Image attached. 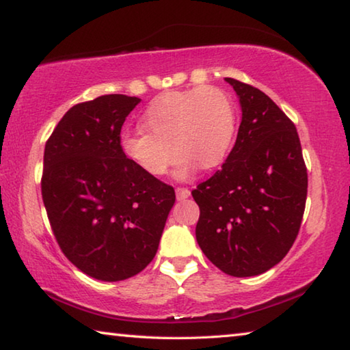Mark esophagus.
<instances>
[{
	"mask_svg": "<svg viewBox=\"0 0 350 350\" xmlns=\"http://www.w3.org/2000/svg\"><path fill=\"white\" fill-rule=\"evenodd\" d=\"M176 196L179 200H185L189 198V189L183 188V187H177L176 188Z\"/></svg>",
	"mask_w": 350,
	"mask_h": 350,
	"instance_id": "34e87169",
	"label": "esophagus"
}]
</instances>
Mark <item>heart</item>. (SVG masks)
<instances>
[{"instance_id": "heart-1", "label": "heart", "mask_w": 350, "mask_h": 350, "mask_svg": "<svg viewBox=\"0 0 350 350\" xmlns=\"http://www.w3.org/2000/svg\"><path fill=\"white\" fill-rule=\"evenodd\" d=\"M145 133L122 135L123 156L151 177H162L179 157L176 177L196 167L211 170L227 157L236 133V109L219 88L199 86L157 97L140 118Z\"/></svg>"}]
</instances>
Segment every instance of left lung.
<instances>
[{
	"label": "left lung",
	"mask_w": 350,
	"mask_h": 350,
	"mask_svg": "<svg viewBox=\"0 0 350 350\" xmlns=\"http://www.w3.org/2000/svg\"><path fill=\"white\" fill-rule=\"evenodd\" d=\"M242 122L222 168L191 194L196 239L224 273L256 276L286 256L307 199V168L295 123L258 88L234 79Z\"/></svg>",
	"instance_id": "8db88e82"
}]
</instances>
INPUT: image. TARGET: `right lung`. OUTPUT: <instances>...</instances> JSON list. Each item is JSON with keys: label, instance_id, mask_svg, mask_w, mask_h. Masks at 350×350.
Instances as JSON below:
<instances>
[{"label": "right lung", "instance_id": "add662e5", "mask_svg": "<svg viewBox=\"0 0 350 350\" xmlns=\"http://www.w3.org/2000/svg\"><path fill=\"white\" fill-rule=\"evenodd\" d=\"M137 97L109 94L70 108L44 146L41 196L70 262L100 281H123L156 256L174 188L123 156L120 133Z\"/></svg>", "mask_w": 350, "mask_h": 350}]
</instances>
